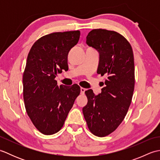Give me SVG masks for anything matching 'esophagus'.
I'll return each instance as SVG.
<instances>
[{
    "instance_id": "34e87169",
    "label": "esophagus",
    "mask_w": 160,
    "mask_h": 160,
    "mask_svg": "<svg viewBox=\"0 0 160 160\" xmlns=\"http://www.w3.org/2000/svg\"><path fill=\"white\" fill-rule=\"evenodd\" d=\"M85 91H86V89H84V88H83V87H81L80 88V93H82V94L84 93V92H85Z\"/></svg>"
}]
</instances>
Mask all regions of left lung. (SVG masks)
<instances>
[{"instance_id":"left-lung-1","label":"left lung","mask_w":160,"mask_h":160,"mask_svg":"<svg viewBox=\"0 0 160 160\" xmlns=\"http://www.w3.org/2000/svg\"><path fill=\"white\" fill-rule=\"evenodd\" d=\"M86 42L99 53L97 73L107 78L101 93L85 91L88 102L82 112L90 131L104 137L122 123L130 107L135 86L133 53L128 40L114 31L93 29Z\"/></svg>"}]
</instances>
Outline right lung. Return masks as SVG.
Wrapping results in <instances>:
<instances>
[{"mask_svg": "<svg viewBox=\"0 0 160 160\" xmlns=\"http://www.w3.org/2000/svg\"><path fill=\"white\" fill-rule=\"evenodd\" d=\"M80 31L44 36L30 49L23 73V99L32 123L44 135H53L63 127L80 88L57 85L58 73L68 69L67 56L78 43Z\"/></svg>", "mask_w": 160, "mask_h": 160, "instance_id": "obj_1", "label": "right lung"}]
</instances>
